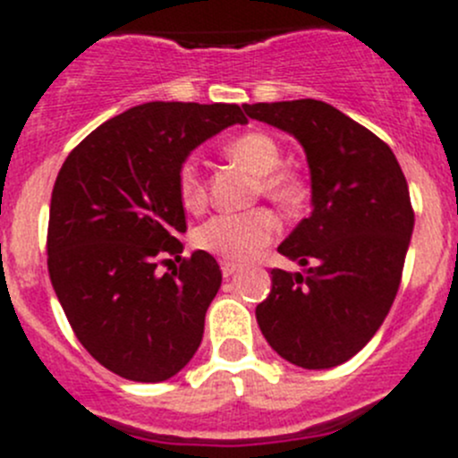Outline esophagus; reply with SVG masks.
Returning a JSON list of instances; mask_svg holds the SVG:
<instances>
[{
  "label": "esophagus",
  "mask_w": 458,
  "mask_h": 458,
  "mask_svg": "<svg viewBox=\"0 0 458 458\" xmlns=\"http://www.w3.org/2000/svg\"><path fill=\"white\" fill-rule=\"evenodd\" d=\"M239 263H234V261H221V275L224 276H233L234 272L239 270Z\"/></svg>",
  "instance_id": "obj_1"
}]
</instances>
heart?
<instances>
[{"label": "heart", "instance_id": "1", "mask_svg": "<svg viewBox=\"0 0 458 458\" xmlns=\"http://www.w3.org/2000/svg\"><path fill=\"white\" fill-rule=\"evenodd\" d=\"M224 155L255 174V192L281 208L301 201L306 183L299 170L281 164V143L266 131H248L224 146ZM179 199L188 210L206 203V182L195 159H186L177 170ZM279 219L267 208L246 212H221L195 233V246L225 261H248L275 239Z\"/></svg>", "mask_w": 458, "mask_h": 458}]
</instances>
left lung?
<instances>
[{"mask_svg":"<svg viewBox=\"0 0 458 458\" xmlns=\"http://www.w3.org/2000/svg\"><path fill=\"white\" fill-rule=\"evenodd\" d=\"M243 110L301 143L312 182L310 215L279 246L303 270L270 272L259 327L294 366H341L381 327L399 290L414 228L408 182L386 141L326 101Z\"/></svg>","mask_w":458,"mask_h":458,"instance_id":"8db88e82","label":"left lung"}]
</instances>
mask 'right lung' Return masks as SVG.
<instances>
[{"mask_svg": "<svg viewBox=\"0 0 458 458\" xmlns=\"http://www.w3.org/2000/svg\"><path fill=\"white\" fill-rule=\"evenodd\" d=\"M233 123H246L237 104L150 101L101 123L59 170L50 281L81 345L119 377L165 381L199 348L219 263L195 250L173 273L156 266L183 252L179 165Z\"/></svg>", "mask_w": 458, "mask_h": 458, "instance_id": "right-lung-1", "label": "right lung"}]
</instances>
